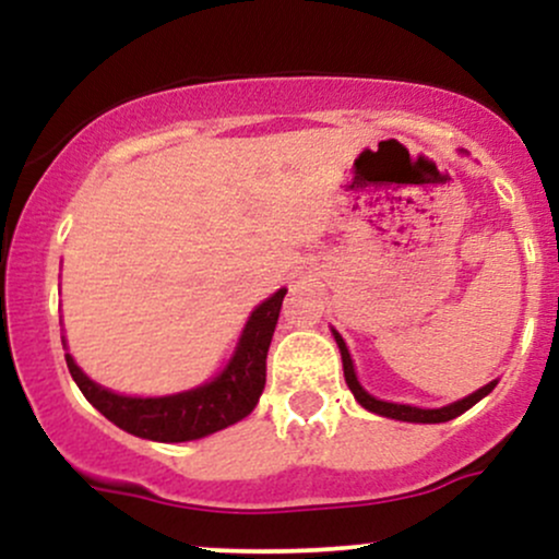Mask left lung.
Masks as SVG:
<instances>
[{"label":"left lung","mask_w":559,"mask_h":559,"mask_svg":"<svg viewBox=\"0 0 559 559\" xmlns=\"http://www.w3.org/2000/svg\"><path fill=\"white\" fill-rule=\"evenodd\" d=\"M333 338H336L338 352H342L346 386H349L352 394H355V400L360 402L365 409H370V413H376V415H383V418H394V420H404V423H447V420L457 418V415H463L465 409H471L473 404L484 400L486 394H491V389L497 386V381H491V383H486V386H480L478 391H473V394L465 396V400H457V402L447 404V407H436V409H423V407H413V404H396V402L376 400V396L368 394V391L360 386V381H357L355 362H352L349 349H346L344 338L338 336V331H333Z\"/></svg>","instance_id":"left-lung-1"}]
</instances>
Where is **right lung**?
Here are the masks:
<instances>
[{
	"label": "right lung",
	"instance_id": "add662e5",
	"mask_svg": "<svg viewBox=\"0 0 559 559\" xmlns=\"http://www.w3.org/2000/svg\"><path fill=\"white\" fill-rule=\"evenodd\" d=\"M286 288L265 299L243 325L230 362L202 386L170 396H123L99 386L66 355L68 370L88 402L123 431L150 441L202 439L247 418L265 389V360Z\"/></svg>",
	"mask_w": 559,
	"mask_h": 559
}]
</instances>
